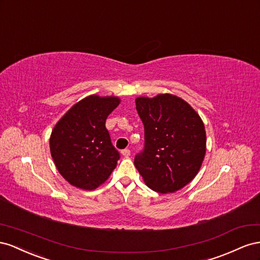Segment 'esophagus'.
<instances>
[{"instance_id":"obj_1","label":"esophagus","mask_w":260,"mask_h":260,"mask_svg":"<svg viewBox=\"0 0 260 260\" xmlns=\"http://www.w3.org/2000/svg\"><path fill=\"white\" fill-rule=\"evenodd\" d=\"M121 153H122V155H124L125 158H128L129 155H131V151H129L128 149H124V150H122V151H121Z\"/></svg>"}]
</instances>
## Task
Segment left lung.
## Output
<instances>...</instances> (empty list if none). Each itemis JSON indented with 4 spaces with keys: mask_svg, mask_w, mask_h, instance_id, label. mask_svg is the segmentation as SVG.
<instances>
[{
    "mask_svg": "<svg viewBox=\"0 0 260 260\" xmlns=\"http://www.w3.org/2000/svg\"><path fill=\"white\" fill-rule=\"evenodd\" d=\"M135 102L145 127V149L134 163L144 182L161 194L186 186L199 172L206 154L202 117L172 93L138 97Z\"/></svg>",
    "mask_w": 260,
    "mask_h": 260,
    "instance_id": "obj_1",
    "label": "left lung"
}]
</instances>
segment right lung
<instances>
[{
    "mask_svg": "<svg viewBox=\"0 0 260 260\" xmlns=\"http://www.w3.org/2000/svg\"><path fill=\"white\" fill-rule=\"evenodd\" d=\"M120 103L115 95L90 94L75 103L52 129V159L73 186L95 189L115 169L120 154L111 143L106 121Z\"/></svg>",
    "mask_w": 260,
    "mask_h": 260,
    "instance_id": "right-lung-1",
    "label": "right lung"
}]
</instances>
